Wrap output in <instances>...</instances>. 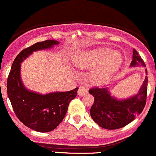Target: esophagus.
<instances>
[{
    "label": "esophagus",
    "instance_id": "obj_1",
    "mask_svg": "<svg viewBox=\"0 0 156 156\" xmlns=\"http://www.w3.org/2000/svg\"><path fill=\"white\" fill-rule=\"evenodd\" d=\"M88 92V89L86 86H80L78 90V95H84L85 94H86Z\"/></svg>",
    "mask_w": 156,
    "mask_h": 156
}]
</instances>
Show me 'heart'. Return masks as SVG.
I'll use <instances>...</instances> for the list:
<instances>
[{
    "mask_svg": "<svg viewBox=\"0 0 156 156\" xmlns=\"http://www.w3.org/2000/svg\"><path fill=\"white\" fill-rule=\"evenodd\" d=\"M122 58L118 52H112L110 48H106L79 52L73 58V64L78 68H92L101 64L93 74L96 83L105 82L118 70Z\"/></svg>",
    "mask_w": 156,
    "mask_h": 156,
    "instance_id": "1",
    "label": "heart"
}]
</instances>
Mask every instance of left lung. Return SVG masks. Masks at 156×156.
<instances>
[{"label":"left lung","mask_w":156,"mask_h":156,"mask_svg":"<svg viewBox=\"0 0 156 156\" xmlns=\"http://www.w3.org/2000/svg\"><path fill=\"white\" fill-rule=\"evenodd\" d=\"M140 64L146 67L140 55L133 49L130 65L134 67ZM147 86L148 77L146 76L139 93L124 100L112 97L108 88H91L89 92L94 96V103L90 109L91 117L98 126L108 130L125 127L143 112L146 103Z\"/></svg>","instance_id":"8db88e82"}]
</instances>
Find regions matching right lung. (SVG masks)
<instances>
[{"instance_id": "add662e5", "label": "right lung", "mask_w": 156, "mask_h": 156, "mask_svg": "<svg viewBox=\"0 0 156 156\" xmlns=\"http://www.w3.org/2000/svg\"><path fill=\"white\" fill-rule=\"evenodd\" d=\"M58 44V41L46 40L21 51L13 61L7 78V95L15 115L24 125L38 132H49L61 124L70 101L76 98L79 88L46 95L27 90L20 78V63L33 51Z\"/></svg>"}]
</instances>
